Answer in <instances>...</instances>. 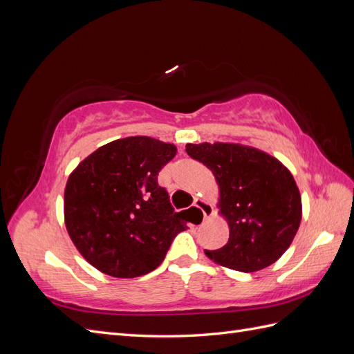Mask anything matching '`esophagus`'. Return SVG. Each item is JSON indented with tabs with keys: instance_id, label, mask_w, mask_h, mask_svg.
Listing matches in <instances>:
<instances>
[{
	"instance_id": "34e87169",
	"label": "esophagus",
	"mask_w": 354,
	"mask_h": 354,
	"mask_svg": "<svg viewBox=\"0 0 354 354\" xmlns=\"http://www.w3.org/2000/svg\"><path fill=\"white\" fill-rule=\"evenodd\" d=\"M194 207H196L201 211L203 220H207V218H209L212 216V207L209 205V203L205 199L196 198L195 202H194Z\"/></svg>"
}]
</instances>
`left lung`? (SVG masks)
I'll list each match as a JSON object with an SVG mask.
<instances>
[{"label":"left lung","instance_id":"obj_1","mask_svg":"<svg viewBox=\"0 0 354 354\" xmlns=\"http://www.w3.org/2000/svg\"><path fill=\"white\" fill-rule=\"evenodd\" d=\"M186 152L212 171L230 229L223 248L205 250L208 259L245 273L279 260L301 221V196L289 169L269 153L234 143H189Z\"/></svg>","mask_w":354,"mask_h":354}]
</instances>
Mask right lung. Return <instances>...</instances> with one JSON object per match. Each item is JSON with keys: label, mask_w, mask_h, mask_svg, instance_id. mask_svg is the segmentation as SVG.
Masks as SVG:
<instances>
[{"label": "right lung", "mask_w": 354, "mask_h": 354, "mask_svg": "<svg viewBox=\"0 0 354 354\" xmlns=\"http://www.w3.org/2000/svg\"><path fill=\"white\" fill-rule=\"evenodd\" d=\"M174 145L137 136L99 147L75 168L65 189V224L72 242L95 269L113 277L155 270L186 223L158 173Z\"/></svg>", "instance_id": "right-lung-1"}]
</instances>
